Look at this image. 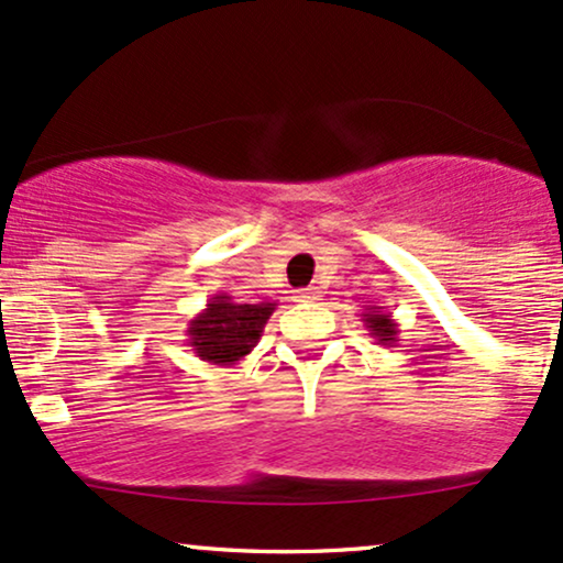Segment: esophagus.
Masks as SVG:
<instances>
[{
  "label": "esophagus",
  "instance_id": "1",
  "mask_svg": "<svg viewBox=\"0 0 563 563\" xmlns=\"http://www.w3.org/2000/svg\"><path fill=\"white\" fill-rule=\"evenodd\" d=\"M318 288H299L294 290V301H314L318 299Z\"/></svg>",
  "mask_w": 563,
  "mask_h": 563
}]
</instances>
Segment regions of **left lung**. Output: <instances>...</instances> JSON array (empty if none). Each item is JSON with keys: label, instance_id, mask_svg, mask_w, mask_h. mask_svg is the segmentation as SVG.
Wrapping results in <instances>:
<instances>
[{"label": "left lung", "instance_id": "left-lung-1", "mask_svg": "<svg viewBox=\"0 0 563 563\" xmlns=\"http://www.w3.org/2000/svg\"><path fill=\"white\" fill-rule=\"evenodd\" d=\"M360 320L365 322V328L371 331V339H376L378 344H394L399 339V325L394 322L391 312H386L384 307H365Z\"/></svg>", "mask_w": 563, "mask_h": 563}]
</instances>
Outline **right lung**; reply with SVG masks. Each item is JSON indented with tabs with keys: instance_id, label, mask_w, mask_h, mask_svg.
Masks as SVG:
<instances>
[{
	"instance_id": "obj_1",
	"label": "right lung",
	"mask_w": 563,
	"mask_h": 563,
	"mask_svg": "<svg viewBox=\"0 0 563 563\" xmlns=\"http://www.w3.org/2000/svg\"><path fill=\"white\" fill-rule=\"evenodd\" d=\"M277 303H238L228 294L211 296L187 325V346L209 365L232 367L260 344L264 325Z\"/></svg>"
}]
</instances>
